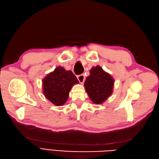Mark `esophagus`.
<instances>
[{
	"label": "esophagus",
	"mask_w": 159,
	"mask_h": 159,
	"mask_svg": "<svg viewBox=\"0 0 159 159\" xmlns=\"http://www.w3.org/2000/svg\"><path fill=\"white\" fill-rule=\"evenodd\" d=\"M78 80H79L80 83L81 84H83L85 81V76L84 74H81L78 75Z\"/></svg>",
	"instance_id": "obj_1"
}]
</instances>
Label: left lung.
Masks as SVG:
<instances>
[{"label":"left lung","mask_w":159,"mask_h":159,"mask_svg":"<svg viewBox=\"0 0 159 159\" xmlns=\"http://www.w3.org/2000/svg\"><path fill=\"white\" fill-rule=\"evenodd\" d=\"M114 80L99 66L90 70L84 86L90 99L95 104H102L113 93Z\"/></svg>","instance_id":"1"}]
</instances>
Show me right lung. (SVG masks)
Segmentation results:
<instances>
[{
  "mask_svg": "<svg viewBox=\"0 0 159 159\" xmlns=\"http://www.w3.org/2000/svg\"><path fill=\"white\" fill-rule=\"evenodd\" d=\"M78 83L71 71L59 66L42 80L43 93L53 104L61 106L68 100L72 86Z\"/></svg>",
  "mask_w": 159,
  "mask_h": 159,
  "instance_id": "add662e5",
  "label": "right lung"
}]
</instances>
